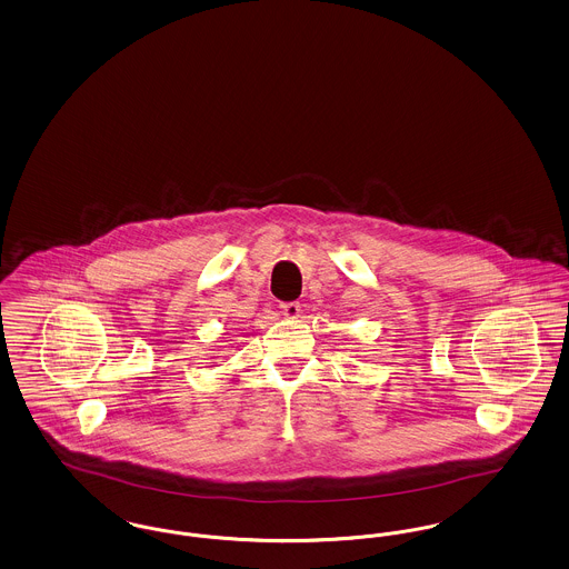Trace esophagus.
<instances>
[{
  "label": "esophagus",
  "mask_w": 569,
  "mask_h": 569,
  "mask_svg": "<svg viewBox=\"0 0 569 569\" xmlns=\"http://www.w3.org/2000/svg\"><path fill=\"white\" fill-rule=\"evenodd\" d=\"M279 309H281V316L288 318V320H295V318L300 316V305L295 302V300H292V302H281Z\"/></svg>",
  "instance_id": "1"
}]
</instances>
